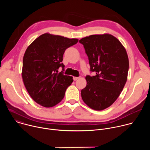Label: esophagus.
Listing matches in <instances>:
<instances>
[{"label": "esophagus", "mask_w": 150, "mask_h": 150, "mask_svg": "<svg viewBox=\"0 0 150 150\" xmlns=\"http://www.w3.org/2000/svg\"><path fill=\"white\" fill-rule=\"evenodd\" d=\"M80 78V77H76V76H74V78H73V79H74V80H77V79H79Z\"/></svg>", "instance_id": "34e87169"}]
</instances>
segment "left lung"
Segmentation results:
<instances>
[{"instance_id": "8db88e82", "label": "left lung", "mask_w": 150, "mask_h": 150, "mask_svg": "<svg viewBox=\"0 0 150 150\" xmlns=\"http://www.w3.org/2000/svg\"><path fill=\"white\" fill-rule=\"evenodd\" d=\"M91 71L85 77L87 85L81 90L83 102L95 110L105 109L117 100L127 81L129 59L120 41L110 34H94L81 38Z\"/></svg>"}]
</instances>
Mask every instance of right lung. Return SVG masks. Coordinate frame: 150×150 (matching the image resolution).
<instances>
[{
	"label": "right lung",
	"instance_id": "obj_1",
	"mask_svg": "<svg viewBox=\"0 0 150 150\" xmlns=\"http://www.w3.org/2000/svg\"><path fill=\"white\" fill-rule=\"evenodd\" d=\"M77 38H68L45 33L35 39L27 47L23 57L22 77L29 95L45 108L60 103L73 77L58 73L65 50L76 44Z\"/></svg>",
	"mask_w": 150,
	"mask_h": 150
}]
</instances>
